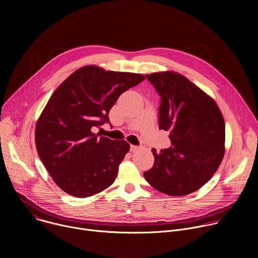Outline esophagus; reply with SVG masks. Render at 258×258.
I'll use <instances>...</instances> for the list:
<instances>
[{
	"instance_id": "esophagus-1",
	"label": "esophagus",
	"mask_w": 258,
	"mask_h": 258,
	"mask_svg": "<svg viewBox=\"0 0 258 258\" xmlns=\"http://www.w3.org/2000/svg\"><path fill=\"white\" fill-rule=\"evenodd\" d=\"M130 149H131V151H136V150L139 149V147H138V146H135V145H131Z\"/></svg>"
}]
</instances>
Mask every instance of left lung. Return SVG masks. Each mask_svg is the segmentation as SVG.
<instances>
[{
  "mask_svg": "<svg viewBox=\"0 0 258 258\" xmlns=\"http://www.w3.org/2000/svg\"><path fill=\"white\" fill-rule=\"evenodd\" d=\"M161 97L159 130L169 133L170 147L152 149L154 165L146 180L170 196L200 189L216 171L225 153V121L216 103L179 73L146 75Z\"/></svg>",
  "mask_w": 258,
  "mask_h": 258,
  "instance_id": "1",
  "label": "left lung"
}]
</instances>
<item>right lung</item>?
Wrapping results in <instances>:
<instances>
[{"mask_svg": "<svg viewBox=\"0 0 258 258\" xmlns=\"http://www.w3.org/2000/svg\"><path fill=\"white\" fill-rule=\"evenodd\" d=\"M137 73L80 68L54 92L35 126L39 156L54 181L67 194L85 198L112 185L130 150L123 140L95 134L109 122L118 97L139 85Z\"/></svg>", "mask_w": 258, "mask_h": 258, "instance_id": "obj_1", "label": "right lung"}]
</instances>
